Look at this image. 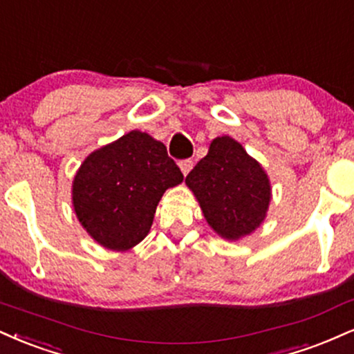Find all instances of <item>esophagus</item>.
<instances>
[{
	"mask_svg": "<svg viewBox=\"0 0 354 354\" xmlns=\"http://www.w3.org/2000/svg\"><path fill=\"white\" fill-rule=\"evenodd\" d=\"M180 168H181V171H183V174H188L191 169H193V160H181L180 161Z\"/></svg>",
	"mask_w": 354,
	"mask_h": 354,
	"instance_id": "34e87169",
	"label": "esophagus"
}]
</instances>
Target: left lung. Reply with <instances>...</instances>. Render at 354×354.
Masks as SVG:
<instances>
[{"instance_id":"1","label":"left lung","mask_w":354,"mask_h":354,"mask_svg":"<svg viewBox=\"0 0 354 354\" xmlns=\"http://www.w3.org/2000/svg\"><path fill=\"white\" fill-rule=\"evenodd\" d=\"M207 224L227 241L254 232L266 219L270 181L262 166L231 136H218L186 176Z\"/></svg>"}]
</instances>
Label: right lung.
I'll list each match as a JSON object with an SVG mask.
<instances>
[{"label": "right lung", "mask_w": 354, "mask_h": 354, "mask_svg": "<svg viewBox=\"0 0 354 354\" xmlns=\"http://www.w3.org/2000/svg\"><path fill=\"white\" fill-rule=\"evenodd\" d=\"M181 181L165 145L133 130L84 160L72 183V204L93 241L129 250L147 237L165 191Z\"/></svg>", "instance_id": "obj_1"}]
</instances>
